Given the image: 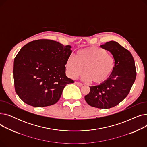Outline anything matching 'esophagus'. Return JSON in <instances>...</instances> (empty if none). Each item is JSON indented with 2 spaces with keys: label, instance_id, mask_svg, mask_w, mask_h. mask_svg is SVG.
I'll return each mask as SVG.
<instances>
[{
  "label": "esophagus",
  "instance_id": "esophagus-1",
  "mask_svg": "<svg viewBox=\"0 0 147 147\" xmlns=\"http://www.w3.org/2000/svg\"><path fill=\"white\" fill-rule=\"evenodd\" d=\"M76 84H77V85H78V86H83V84H82V83H80V82H76Z\"/></svg>",
  "mask_w": 147,
  "mask_h": 147
}]
</instances>
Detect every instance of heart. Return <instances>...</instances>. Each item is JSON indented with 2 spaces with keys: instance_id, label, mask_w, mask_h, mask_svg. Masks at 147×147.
Wrapping results in <instances>:
<instances>
[{
  "instance_id": "b5f03b06",
  "label": "heart",
  "mask_w": 147,
  "mask_h": 147,
  "mask_svg": "<svg viewBox=\"0 0 147 147\" xmlns=\"http://www.w3.org/2000/svg\"><path fill=\"white\" fill-rule=\"evenodd\" d=\"M65 67L67 75L71 79L76 78L83 71V80L101 84L107 80L113 73L115 59L105 49L90 46L78 51L76 57L69 56Z\"/></svg>"
}]
</instances>
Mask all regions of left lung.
<instances>
[{
	"instance_id": "8db88e82",
	"label": "left lung",
	"mask_w": 147,
	"mask_h": 147,
	"mask_svg": "<svg viewBox=\"0 0 147 147\" xmlns=\"http://www.w3.org/2000/svg\"><path fill=\"white\" fill-rule=\"evenodd\" d=\"M101 47L112 53L115 59L114 71L105 82L90 86L84 99L92 107L108 109L118 105L127 96L135 80L136 71L132 55L119 43L110 41Z\"/></svg>"
}]
</instances>
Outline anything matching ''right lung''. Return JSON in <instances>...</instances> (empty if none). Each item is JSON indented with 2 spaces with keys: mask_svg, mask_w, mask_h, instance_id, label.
I'll use <instances>...</instances> for the list:
<instances>
[{
  "mask_svg": "<svg viewBox=\"0 0 147 147\" xmlns=\"http://www.w3.org/2000/svg\"><path fill=\"white\" fill-rule=\"evenodd\" d=\"M70 45L49 39L30 42L14 59L15 90L26 104L36 107L57 103L64 87L74 82L65 75Z\"/></svg>",
  "mask_w": 147,
  "mask_h": 147,
  "instance_id": "right-lung-1",
  "label": "right lung"
}]
</instances>
